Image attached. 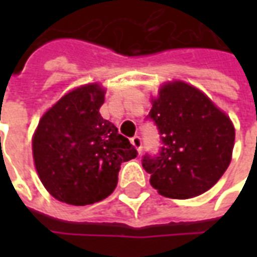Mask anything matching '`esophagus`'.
Here are the masks:
<instances>
[{"label":"esophagus","mask_w":257,"mask_h":257,"mask_svg":"<svg viewBox=\"0 0 257 257\" xmlns=\"http://www.w3.org/2000/svg\"><path fill=\"white\" fill-rule=\"evenodd\" d=\"M131 143H132V146H134L135 149L139 151V153L142 151V139H140L139 136H135V138H132V139H131Z\"/></svg>","instance_id":"esophagus-1"}]
</instances>
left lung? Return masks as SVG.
<instances>
[{
  "instance_id": "1",
  "label": "left lung",
  "mask_w": 257,
  "mask_h": 257,
  "mask_svg": "<svg viewBox=\"0 0 257 257\" xmlns=\"http://www.w3.org/2000/svg\"><path fill=\"white\" fill-rule=\"evenodd\" d=\"M151 104L149 117L164 143L157 158L143 160L151 186L176 199L212 189L231 162L235 128L230 117L202 90L180 79L164 82Z\"/></svg>"
}]
</instances>
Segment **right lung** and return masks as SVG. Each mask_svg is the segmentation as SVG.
Instances as JSON below:
<instances>
[{
  "instance_id": "1",
  "label": "right lung",
  "mask_w": 257,
  "mask_h": 257,
  "mask_svg": "<svg viewBox=\"0 0 257 257\" xmlns=\"http://www.w3.org/2000/svg\"><path fill=\"white\" fill-rule=\"evenodd\" d=\"M106 88L85 84L64 93L33 135L38 178L53 198L84 206L115 190L121 164L138 156L115 125L101 117Z\"/></svg>"
}]
</instances>
